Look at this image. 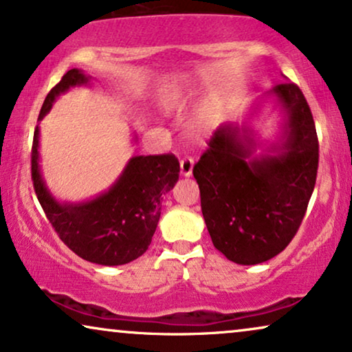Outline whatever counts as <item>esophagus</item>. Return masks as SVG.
<instances>
[{"label":"esophagus","mask_w":352,"mask_h":352,"mask_svg":"<svg viewBox=\"0 0 352 352\" xmlns=\"http://www.w3.org/2000/svg\"><path fill=\"white\" fill-rule=\"evenodd\" d=\"M193 167H195V161L188 156L180 161V173L184 177H191V173H193Z\"/></svg>","instance_id":"obj_1"}]
</instances>
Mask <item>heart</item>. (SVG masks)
<instances>
[{
  "instance_id": "heart-1",
  "label": "heart",
  "mask_w": 352,
  "mask_h": 352,
  "mask_svg": "<svg viewBox=\"0 0 352 352\" xmlns=\"http://www.w3.org/2000/svg\"><path fill=\"white\" fill-rule=\"evenodd\" d=\"M184 95H182L180 91H175V90H168L162 95L161 98V104L164 109H166L167 112H173L177 111L179 107L184 104Z\"/></svg>"
}]
</instances>
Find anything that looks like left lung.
Masks as SVG:
<instances>
[{
	"label": "left lung",
	"mask_w": 352,
	"mask_h": 352,
	"mask_svg": "<svg viewBox=\"0 0 352 352\" xmlns=\"http://www.w3.org/2000/svg\"><path fill=\"white\" fill-rule=\"evenodd\" d=\"M274 100L283 117L274 142L247 122ZM318 142L302 91L282 83L252 102L246 120L215 130L193 168L201 210L215 250L240 265L280 254L296 235L316 186Z\"/></svg>",
	"instance_id": "8db88e82"
}]
</instances>
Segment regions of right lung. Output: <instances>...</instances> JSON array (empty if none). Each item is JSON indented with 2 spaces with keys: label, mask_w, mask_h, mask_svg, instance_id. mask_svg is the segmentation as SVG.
<instances>
[{
  "label": "right lung",
  "mask_w": 352,
  "mask_h": 352,
  "mask_svg": "<svg viewBox=\"0 0 352 352\" xmlns=\"http://www.w3.org/2000/svg\"><path fill=\"white\" fill-rule=\"evenodd\" d=\"M91 85V77L70 69L48 93L38 120L56 100L74 87ZM137 142V135L133 137ZM180 164L173 154L133 156L114 184L95 198L59 201L46 185L40 166V127L32 146V180L46 217L60 240L82 259L100 265H124L144 254L156 232L164 195L179 180Z\"/></svg>",
  "instance_id": "right-lung-1"
}]
</instances>
